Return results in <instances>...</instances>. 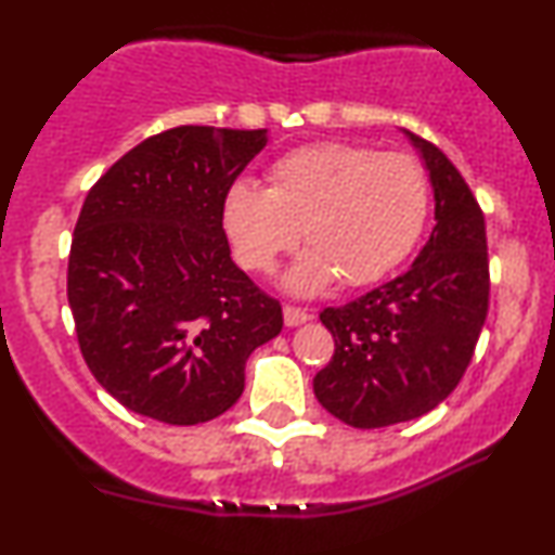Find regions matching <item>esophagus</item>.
I'll use <instances>...</instances> for the list:
<instances>
[{
  "label": "esophagus",
  "instance_id": "1",
  "mask_svg": "<svg viewBox=\"0 0 555 555\" xmlns=\"http://www.w3.org/2000/svg\"><path fill=\"white\" fill-rule=\"evenodd\" d=\"M307 320H310V312L302 310V307L284 305V323L286 325H292V328H295V325H302V323H307Z\"/></svg>",
  "mask_w": 555,
  "mask_h": 555
}]
</instances>
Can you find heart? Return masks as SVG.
I'll use <instances>...</instances> for the list:
<instances>
[{"label": "heart", "mask_w": 555, "mask_h": 555, "mask_svg": "<svg viewBox=\"0 0 555 555\" xmlns=\"http://www.w3.org/2000/svg\"><path fill=\"white\" fill-rule=\"evenodd\" d=\"M269 189L235 180L222 198V230L245 271L271 273L310 245L286 273L297 295L341 276L366 286L398 269L422 240L431 209L424 165L405 152L351 142H312L273 159Z\"/></svg>", "instance_id": "heart-1"}]
</instances>
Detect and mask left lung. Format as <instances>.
Here are the masks:
<instances>
[{"mask_svg":"<svg viewBox=\"0 0 555 555\" xmlns=\"http://www.w3.org/2000/svg\"><path fill=\"white\" fill-rule=\"evenodd\" d=\"M405 133L422 150L434 185L429 243L405 273L320 312L336 349L312 387L320 405L353 429L437 409L468 370L489 312L483 211L444 152Z\"/></svg>","mask_w":555,"mask_h":555,"instance_id":"obj_1","label":"left lung"}]
</instances>
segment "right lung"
Masks as SVG:
<instances>
[{
  "label": "right lung",
  "instance_id": "add662e5",
  "mask_svg": "<svg viewBox=\"0 0 555 555\" xmlns=\"http://www.w3.org/2000/svg\"><path fill=\"white\" fill-rule=\"evenodd\" d=\"M263 146L266 129L176 126L87 193L66 271L79 351L139 416H222L250 353L282 333V305L232 263L222 230L224 191Z\"/></svg>",
  "mask_w": 555,
  "mask_h": 555
}]
</instances>
